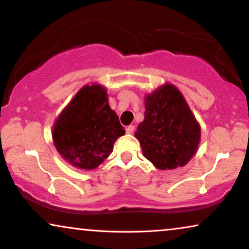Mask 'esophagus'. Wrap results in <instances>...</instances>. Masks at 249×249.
<instances>
[{"instance_id":"obj_1","label":"esophagus","mask_w":249,"mask_h":249,"mask_svg":"<svg viewBox=\"0 0 249 249\" xmlns=\"http://www.w3.org/2000/svg\"><path fill=\"white\" fill-rule=\"evenodd\" d=\"M134 131H135V125L130 124V125H128L127 128H125V132H127V134H132Z\"/></svg>"}]
</instances>
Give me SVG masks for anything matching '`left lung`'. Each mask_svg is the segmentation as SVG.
Segmentation results:
<instances>
[{
	"label": "left lung",
	"instance_id": "left-lung-1",
	"mask_svg": "<svg viewBox=\"0 0 249 249\" xmlns=\"http://www.w3.org/2000/svg\"><path fill=\"white\" fill-rule=\"evenodd\" d=\"M135 136L148 161L160 170H172L195 155L200 127L178 88L165 84L145 97V118Z\"/></svg>",
	"mask_w": 249,
	"mask_h": 249
}]
</instances>
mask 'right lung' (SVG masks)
Segmentation results:
<instances>
[{
  "label": "right lung",
  "instance_id": "add662e5",
  "mask_svg": "<svg viewBox=\"0 0 249 249\" xmlns=\"http://www.w3.org/2000/svg\"><path fill=\"white\" fill-rule=\"evenodd\" d=\"M117 113L108 105L107 89L86 85L61 112L53 125L56 151L74 168L93 170L113 151L124 135Z\"/></svg>",
  "mask_w": 249,
  "mask_h": 249
}]
</instances>
